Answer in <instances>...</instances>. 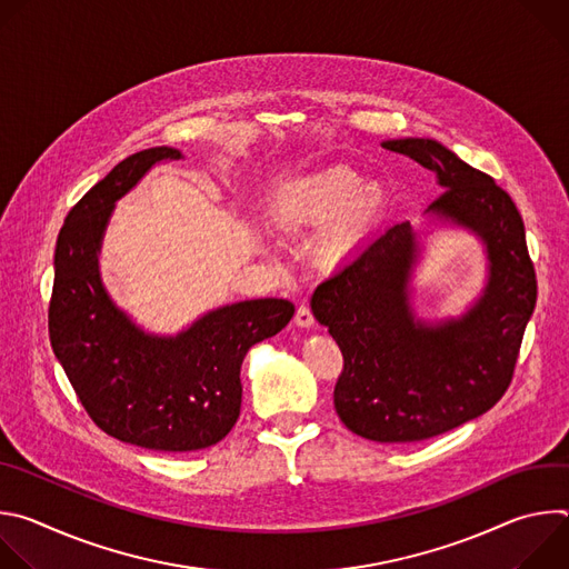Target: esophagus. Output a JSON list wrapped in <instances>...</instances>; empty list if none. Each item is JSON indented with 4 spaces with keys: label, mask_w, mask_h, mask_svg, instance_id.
<instances>
[{
    "label": "esophagus",
    "mask_w": 569,
    "mask_h": 569,
    "mask_svg": "<svg viewBox=\"0 0 569 569\" xmlns=\"http://www.w3.org/2000/svg\"><path fill=\"white\" fill-rule=\"evenodd\" d=\"M295 321H297V327H301V329H310L312 323H315V317H312V312H310V308H308L306 303H301V306L297 308Z\"/></svg>",
    "instance_id": "esophagus-1"
}]
</instances>
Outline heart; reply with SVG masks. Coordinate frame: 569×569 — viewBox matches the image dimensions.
<instances>
[{
  "instance_id": "obj_1",
  "label": "heart",
  "mask_w": 569,
  "mask_h": 569,
  "mask_svg": "<svg viewBox=\"0 0 569 569\" xmlns=\"http://www.w3.org/2000/svg\"><path fill=\"white\" fill-rule=\"evenodd\" d=\"M387 213V187L342 164L292 178L272 198L274 222L288 233L330 222L317 242V259L329 268H345L365 254Z\"/></svg>"
}]
</instances>
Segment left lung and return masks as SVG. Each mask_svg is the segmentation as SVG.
Listing matches in <instances>:
<instances>
[{"mask_svg":"<svg viewBox=\"0 0 569 569\" xmlns=\"http://www.w3.org/2000/svg\"><path fill=\"white\" fill-rule=\"evenodd\" d=\"M382 148L437 176L443 193L426 218L475 233L486 254V283L459 317L417 315L412 277L423 248L410 222L373 238L310 299L345 356L333 391L342 423L369 441L412 443L481 417L505 396L538 290L522 216L493 178L435 139H387Z\"/></svg>","mask_w":569,"mask_h":569,"instance_id":"left-lung-1","label":"left lung"}]
</instances>
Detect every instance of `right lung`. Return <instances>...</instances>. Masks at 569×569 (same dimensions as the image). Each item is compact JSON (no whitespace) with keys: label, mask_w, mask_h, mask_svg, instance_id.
I'll return each mask as SVG.
<instances>
[{"label":"right lung","mask_w":569,"mask_h":569,"mask_svg":"<svg viewBox=\"0 0 569 569\" xmlns=\"http://www.w3.org/2000/svg\"><path fill=\"white\" fill-rule=\"evenodd\" d=\"M157 146L130 154L67 213L53 254L49 338L73 391L110 437L159 452L216 446L240 415V365L295 315L288 299L213 308L176 336L143 331L103 286L99 254L117 200L161 161Z\"/></svg>","instance_id":"obj_1"}]
</instances>
